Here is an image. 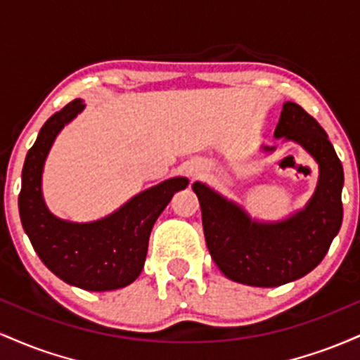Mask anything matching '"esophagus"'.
Returning a JSON list of instances; mask_svg holds the SVG:
<instances>
[{
	"instance_id": "esophagus-1",
	"label": "esophagus",
	"mask_w": 360,
	"mask_h": 360,
	"mask_svg": "<svg viewBox=\"0 0 360 360\" xmlns=\"http://www.w3.org/2000/svg\"><path fill=\"white\" fill-rule=\"evenodd\" d=\"M186 174L194 179V177H198L201 174V169H200V166H196V164H191V166L186 169Z\"/></svg>"
}]
</instances>
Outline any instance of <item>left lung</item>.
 Wrapping results in <instances>:
<instances>
[{
	"label": "left lung",
	"instance_id": "1",
	"mask_svg": "<svg viewBox=\"0 0 360 360\" xmlns=\"http://www.w3.org/2000/svg\"><path fill=\"white\" fill-rule=\"evenodd\" d=\"M274 137L300 143L318 162L320 177L303 210L281 221H257L206 184L194 183L206 245L214 264L235 283L274 288L313 271L325 257L344 217V169L328 135L296 103H284ZM272 152L274 147H264Z\"/></svg>",
	"mask_w": 360,
	"mask_h": 360
}]
</instances>
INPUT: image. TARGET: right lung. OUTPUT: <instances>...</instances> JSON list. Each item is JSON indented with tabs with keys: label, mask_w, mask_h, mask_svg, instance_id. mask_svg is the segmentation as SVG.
<instances>
[{
	"label": "right lung",
	"mask_w": 360,
	"mask_h": 360,
	"mask_svg": "<svg viewBox=\"0 0 360 360\" xmlns=\"http://www.w3.org/2000/svg\"><path fill=\"white\" fill-rule=\"evenodd\" d=\"M82 110L84 103L74 100L40 128L23 164L20 218L35 252L57 278L86 291H111L139 278L152 226L189 181L172 177L152 186L96 221L74 223L53 217L42 196L44 164L57 134Z\"/></svg>",
	"instance_id": "right-lung-1"
}]
</instances>
